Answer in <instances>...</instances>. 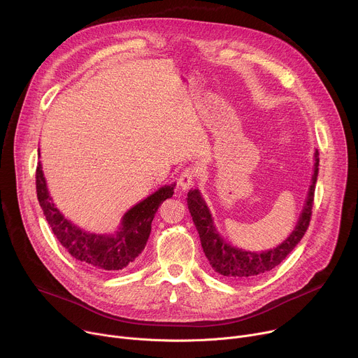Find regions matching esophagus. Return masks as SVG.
<instances>
[{
	"label": "esophagus",
	"mask_w": 358,
	"mask_h": 358,
	"mask_svg": "<svg viewBox=\"0 0 358 358\" xmlns=\"http://www.w3.org/2000/svg\"><path fill=\"white\" fill-rule=\"evenodd\" d=\"M198 176H199V173H198V169H196V167H187V169L180 174V178H178L180 187H181L184 191L189 189V188L195 184Z\"/></svg>",
	"instance_id": "obj_1"
}]
</instances>
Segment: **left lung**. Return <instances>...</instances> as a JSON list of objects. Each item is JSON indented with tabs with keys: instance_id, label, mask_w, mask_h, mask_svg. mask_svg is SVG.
Listing matches in <instances>:
<instances>
[{
	"instance_id": "8db88e82",
	"label": "left lung",
	"mask_w": 358,
	"mask_h": 358,
	"mask_svg": "<svg viewBox=\"0 0 358 358\" xmlns=\"http://www.w3.org/2000/svg\"><path fill=\"white\" fill-rule=\"evenodd\" d=\"M315 162L316 163H315V174L312 177V185H310L308 198H306L304 208L301 211V215L299 218V222L294 231L283 243H280L275 249L265 250L262 253L242 250L227 243L217 232L207 203L202 199L199 191L191 189L188 192V198H187L188 210L192 217L194 225L198 231L201 246L203 249V253H206L207 259L210 261V265L217 273L231 280H250V279L261 278L266 272L280 265L283 259H286L287 255L294 249V246L300 242L306 231H308L310 224L312 208H313V201H315V188H316L317 174H319V151L317 150L315 152Z\"/></svg>"
}]
</instances>
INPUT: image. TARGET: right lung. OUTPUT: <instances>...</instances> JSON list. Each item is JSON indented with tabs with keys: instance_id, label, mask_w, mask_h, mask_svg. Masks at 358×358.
I'll return each mask as SVG.
<instances>
[{
	"instance_id": "add662e5",
	"label": "right lung",
	"mask_w": 358,
	"mask_h": 358,
	"mask_svg": "<svg viewBox=\"0 0 358 358\" xmlns=\"http://www.w3.org/2000/svg\"><path fill=\"white\" fill-rule=\"evenodd\" d=\"M36 196L43 215L61 245L72 258L100 271H122L131 265L144 249L151 222L159 207L174 194V185H164L129 210L116 235L89 234L68 221L49 196L42 166H36Z\"/></svg>"
}]
</instances>
